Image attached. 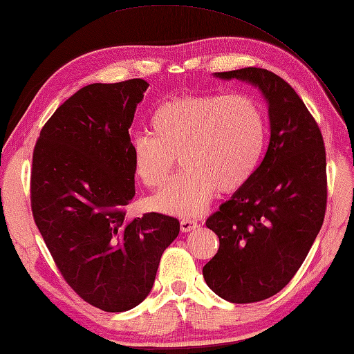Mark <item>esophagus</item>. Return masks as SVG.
<instances>
[{"mask_svg":"<svg viewBox=\"0 0 354 354\" xmlns=\"http://www.w3.org/2000/svg\"><path fill=\"white\" fill-rule=\"evenodd\" d=\"M197 226H199V223H197L196 220H192V218L180 220V231H183V232H190V231H193V229H196Z\"/></svg>","mask_w":354,"mask_h":354,"instance_id":"34e87169","label":"esophagus"}]
</instances>
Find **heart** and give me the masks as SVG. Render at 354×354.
<instances>
[{"label":"heart","mask_w":354,"mask_h":354,"mask_svg":"<svg viewBox=\"0 0 354 354\" xmlns=\"http://www.w3.org/2000/svg\"><path fill=\"white\" fill-rule=\"evenodd\" d=\"M149 134L137 136L131 160L137 178L158 188L179 157L184 169L152 197L164 214L193 217L217 192L231 193L252 178L266 143L259 104L243 93L185 95L158 105Z\"/></svg>","instance_id":"1"}]
</instances>
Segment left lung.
I'll use <instances>...</instances> for the list:
<instances>
[{
  "label": "left lung",
  "mask_w": 354,
  "mask_h": 354,
  "mask_svg": "<svg viewBox=\"0 0 354 354\" xmlns=\"http://www.w3.org/2000/svg\"><path fill=\"white\" fill-rule=\"evenodd\" d=\"M216 77L249 81L268 102L267 152L248 183L207 218L220 245L202 270L221 299L254 303L290 283L323 226L324 140L305 102L276 73L243 68Z\"/></svg>",
  "instance_id": "obj_1"
}]
</instances>
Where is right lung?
I'll list each match as a JSON object with an SVG mask.
<instances>
[{
  "instance_id": "obj_1",
  "label": "right lung",
  "mask_w": 354,
  "mask_h": 354,
  "mask_svg": "<svg viewBox=\"0 0 354 354\" xmlns=\"http://www.w3.org/2000/svg\"><path fill=\"white\" fill-rule=\"evenodd\" d=\"M149 84H90L44 125L32 151L31 211L57 268L81 299L125 312L151 292L179 220L127 216L136 194L129 128Z\"/></svg>"
}]
</instances>
